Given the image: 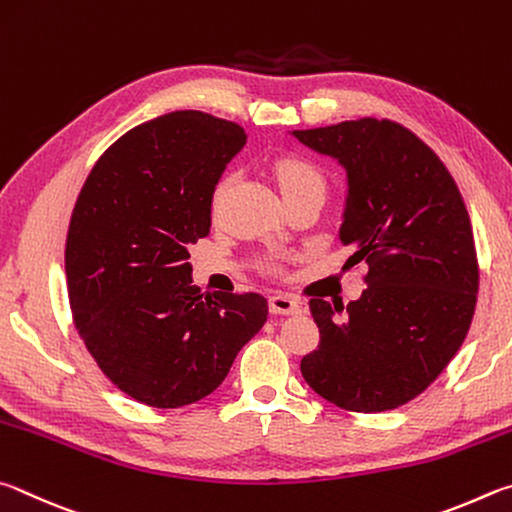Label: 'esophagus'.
Instances as JSON below:
<instances>
[{"instance_id": "34e87169", "label": "esophagus", "mask_w": 512, "mask_h": 512, "mask_svg": "<svg viewBox=\"0 0 512 512\" xmlns=\"http://www.w3.org/2000/svg\"><path fill=\"white\" fill-rule=\"evenodd\" d=\"M270 310L276 315H299L303 306L288 294H274V297H270Z\"/></svg>"}]
</instances>
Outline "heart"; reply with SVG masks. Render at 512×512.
Returning <instances> with one entry per match:
<instances>
[{
    "mask_svg": "<svg viewBox=\"0 0 512 512\" xmlns=\"http://www.w3.org/2000/svg\"><path fill=\"white\" fill-rule=\"evenodd\" d=\"M274 177L279 182V188L285 200L299 195H321L326 193V173L315 159L299 152H290V155H281L274 161ZM231 186V175H222L218 182L213 184L209 195V211L218 215L222 211V204L227 200Z\"/></svg>",
    "mask_w": 512,
    "mask_h": 512,
    "instance_id": "b5f03b06",
    "label": "heart"
}]
</instances>
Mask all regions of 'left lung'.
I'll return each instance as SVG.
<instances>
[{
	"label": "left lung",
	"mask_w": 512,
	"mask_h": 512,
	"mask_svg": "<svg viewBox=\"0 0 512 512\" xmlns=\"http://www.w3.org/2000/svg\"><path fill=\"white\" fill-rule=\"evenodd\" d=\"M292 134L346 168L339 240L355 249L348 265H369L357 301L310 299L319 346L301 375L339 409H398L443 373L470 330L479 261L468 209L436 152L396 121Z\"/></svg>",
	"instance_id": "1"
}]
</instances>
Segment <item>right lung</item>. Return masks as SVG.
Here are the masks:
<instances>
[{"label": "right lung", "mask_w": 512, "mask_h": 512, "mask_svg": "<svg viewBox=\"0 0 512 512\" xmlns=\"http://www.w3.org/2000/svg\"><path fill=\"white\" fill-rule=\"evenodd\" d=\"M238 123L179 110L137 125L89 170L71 211V319L107 380L148 407L209 396L267 319L256 292H200L188 242L209 236V195L245 146Z\"/></svg>", "instance_id": "1"}]
</instances>
